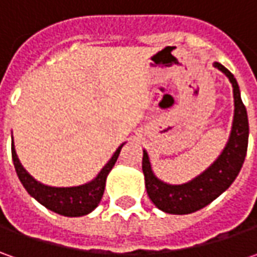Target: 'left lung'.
<instances>
[{
	"instance_id": "left-lung-1",
	"label": "left lung",
	"mask_w": 257,
	"mask_h": 257,
	"mask_svg": "<svg viewBox=\"0 0 257 257\" xmlns=\"http://www.w3.org/2000/svg\"><path fill=\"white\" fill-rule=\"evenodd\" d=\"M214 67L226 74L232 83L234 97V117H233L232 133L229 142L223 149L222 154L216 162L193 180L183 184H167L159 180L152 170L149 154L143 152V173L146 189L150 200L160 210L170 214H189L200 210L216 197H219L234 182L242 169L247 142H249V121L246 107L240 98V90L234 75L223 67L220 63H214Z\"/></svg>"
}]
</instances>
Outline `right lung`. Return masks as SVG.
I'll use <instances>...</instances> for the list:
<instances>
[{
    "label": "right lung",
    "mask_w": 257,
    "mask_h": 257,
    "mask_svg": "<svg viewBox=\"0 0 257 257\" xmlns=\"http://www.w3.org/2000/svg\"><path fill=\"white\" fill-rule=\"evenodd\" d=\"M121 147L123 144L115 150L113 157L108 160V163L104 166L94 180L81 186H75V187H51V186H45L43 183L37 182L31 174H28V172L23 167V164L20 163L15 153L14 140L11 143V154H13L15 172L20 182L23 183L25 190L30 193L37 202L41 203L51 212L68 216V217H78V216H84L93 212L98 206V203L103 197L105 179L117 162Z\"/></svg>",
    "instance_id": "right-lung-1"
}]
</instances>
